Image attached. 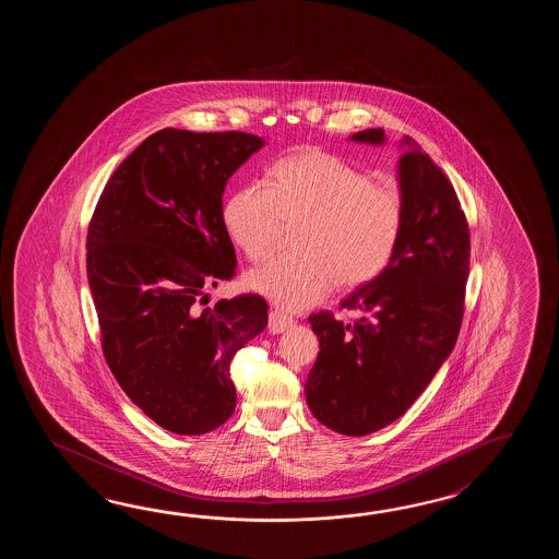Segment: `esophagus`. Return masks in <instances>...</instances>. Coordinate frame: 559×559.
I'll return each mask as SVG.
<instances>
[{
  "mask_svg": "<svg viewBox=\"0 0 559 559\" xmlns=\"http://www.w3.org/2000/svg\"><path fill=\"white\" fill-rule=\"evenodd\" d=\"M294 325V318L285 316L277 309L270 311V318H267V330L272 333H284L285 330H289Z\"/></svg>",
  "mask_w": 559,
  "mask_h": 559,
  "instance_id": "esophagus-1",
  "label": "esophagus"
}]
</instances>
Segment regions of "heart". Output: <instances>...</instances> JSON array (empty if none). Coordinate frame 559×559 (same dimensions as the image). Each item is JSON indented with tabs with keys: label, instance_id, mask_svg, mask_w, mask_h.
<instances>
[{
	"label": "heart",
	"instance_id": "1",
	"mask_svg": "<svg viewBox=\"0 0 559 559\" xmlns=\"http://www.w3.org/2000/svg\"><path fill=\"white\" fill-rule=\"evenodd\" d=\"M296 253L277 255L248 274V285L280 308H309L333 285L361 287L378 280L404 234L402 191L376 183L340 155L301 150L224 205L227 236L251 262L274 251L285 224H297Z\"/></svg>",
	"mask_w": 559,
	"mask_h": 559
}]
</instances>
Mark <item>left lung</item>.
<instances>
[{
  "label": "left lung",
  "instance_id": "8db88e82",
  "mask_svg": "<svg viewBox=\"0 0 559 559\" xmlns=\"http://www.w3.org/2000/svg\"><path fill=\"white\" fill-rule=\"evenodd\" d=\"M354 142L383 143V130ZM400 159L404 234L388 270L345 297L356 321L311 313L320 354L306 381L311 414L344 436L404 416L457 342L469 275V227L450 179L409 138Z\"/></svg>",
  "mask_w": 559,
  "mask_h": 559
}]
</instances>
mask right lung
<instances>
[{"mask_svg":"<svg viewBox=\"0 0 559 559\" xmlns=\"http://www.w3.org/2000/svg\"><path fill=\"white\" fill-rule=\"evenodd\" d=\"M263 145L243 131H155L107 179L87 227V280L107 366L157 426L219 428L236 409L231 359L267 325L262 296L202 308L236 275L227 179Z\"/></svg>","mask_w":559,"mask_h":559,"instance_id":"add662e5","label":"right lung"}]
</instances>
